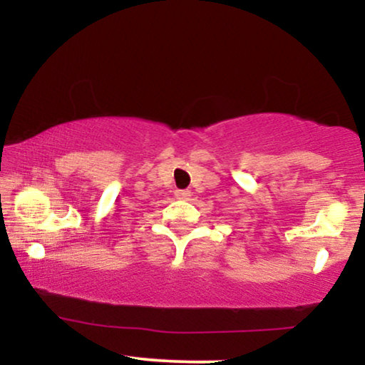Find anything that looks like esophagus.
<instances>
[{
    "mask_svg": "<svg viewBox=\"0 0 365 365\" xmlns=\"http://www.w3.org/2000/svg\"><path fill=\"white\" fill-rule=\"evenodd\" d=\"M176 197L178 199H189L191 197V191H189V189H178Z\"/></svg>",
    "mask_w": 365,
    "mask_h": 365,
    "instance_id": "esophagus-1",
    "label": "esophagus"
}]
</instances>
